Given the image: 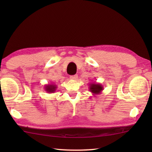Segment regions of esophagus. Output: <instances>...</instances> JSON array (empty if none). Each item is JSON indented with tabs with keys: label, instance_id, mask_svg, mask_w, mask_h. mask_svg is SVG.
Wrapping results in <instances>:
<instances>
[{
	"label": "esophagus",
	"instance_id": "1",
	"mask_svg": "<svg viewBox=\"0 0 152 152\" xmlns=\"http://www.w3.org/2000/svg\"><path fill=\"white\" fill-rule=\"evenodd\" d=\"M78 76L77 74H75V75H73V76H70V78L72 80H76L78 79Z\"/></svg>",
	"mask_w": 152,
	"mask_h": 152
}]
</instances>
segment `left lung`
Segmentation results:
<instances>
[{
  "label": "left lung",
  "mask_w": 152,
  "mask_h": 152,
  "mask_svg": "<svg viewBox=\"0 0 152 152\" xmlns=\"http://www.w3.org/2000/svg\"><path fill=\"white\" fill-rule=\"evenodd\" d=\"M88 86L90 92H91L93 95L100 94L104 89V87L101 84L97 83L96 82H91L88 84Z\"/></svg>",
  "instance_id": "obj_1"
}]
</instances>
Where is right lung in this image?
<instances>
[{
	"label": "right lung",
	"mask_w": 152,
	"mask_h": 152,
	"mask_svg": "<svg viewBox=\"0 0 152 152\" xmlns=\"http://www.w3.org/2000/svg\"><path fill=\"white\" fill-rule=\"evenodd\" d=\"M56 88H57V86L54 84H48L44 86L45 91L46 92H49V93H53V92H55Z\"/></svg>",
	"instance_id": "add662e5"
}]
</instances>
